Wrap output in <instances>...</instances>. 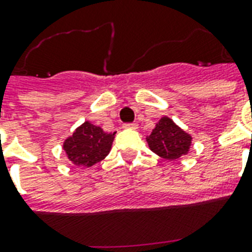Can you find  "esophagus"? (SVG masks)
<instances>
[{
    "label": "esophagus",
    "instance_id": "esophagus-1",
    "mask_svg": "<svg viewBox=\"0 0 252 252\" xmlns=\"http://www.w3.org/2000/svg\"><path fill=\"white\" fill-rule=\"evenodd\" d=\"M137 124L136 123H128V124H124V128L126 129H137Z\"/></svg>",
    "mask_w": 252,
    "mask_h": 252
}]
</instances>
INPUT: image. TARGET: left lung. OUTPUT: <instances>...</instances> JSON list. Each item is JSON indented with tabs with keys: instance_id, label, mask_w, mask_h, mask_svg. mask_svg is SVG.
<instances>
[{
	"instance_id": "1",
	"label": "left lung",
	"mask_w": 252,
	"mask_h": 252,
	"mask_svg": "<svg viewBox=\"0 0 252 252\" xmlns=\"http://www.w3.org/2000/svg\"><path fill=\"white\" fill-rule=\"evenodd\" d=\"M146 142L153 153L165 159L175 161L189 152L192 136L176 126L171 119L163 116L146 137Z\"/></svg>"
}]
</instances>
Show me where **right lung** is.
<instances>
[{"label":"right lung","mask_w":252,"mask_h":252,"mask_svg":"<svg viewBox=\"0 0 252 252\" xmlns=\"http://www.w3.org/2000/svg\"><path fill=\"white\" fill-rule=\"evenodd\" d=\"M115 134L116 132H104L100 126L85 122L65 138L63 149L74 166L91 167L108 156Z\"/></svg>","instance_id":"add662e5"}]
</instances>
